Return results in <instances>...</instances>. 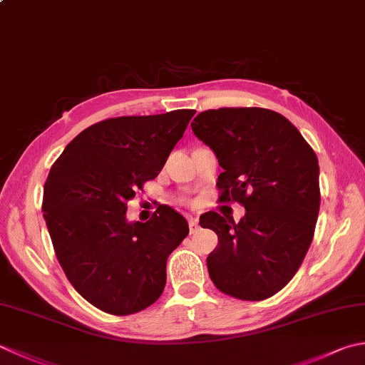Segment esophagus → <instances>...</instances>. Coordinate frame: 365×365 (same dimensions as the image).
<instances>
[{"label": "esophagus", "instance_id": "obj_1", "mask_svg": "<svg viewBox=\"0 0 365 365\" xmlns=\"http://www.w3.org/2000/svg\"><path fill=\"white\" fill-rule=\"evenodd\" d=\"M188 225H190V232L195 234L199 231V223L196 217H188Z\"/></svg>", "mask_w": 365, "mask_h": 365}]
</instances>
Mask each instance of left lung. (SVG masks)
<instances>
[{"label": "left lung", "instance_id": "left-lung-1", "mask_svg": "<svg viewBox=\"0 0 365 365\" xmlns=\"http://www.w3.org/2000/svg\"><path fill=\"white\" fill-rule=\"evenodd\" d=\"M215 153L220 201L245 215L204 213L218 245L207 256L215 287L242 301H262L287 287L305 258L319 212V166L312 147L282 113L261 107H221L191 123Z\"/></svg>", "mask_w": 365, "mask_h": 365}]
</instances>
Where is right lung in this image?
Segmentation results:
<instances>
[{
  "label": "right lung",
  "mask_w": 365,
  "mask_h": 365,
  "mask_svg": "<svg viewBox=\"0 0 365 365\" xmlns=\"http://www.w3.org/2000/svg\"><path fill=\"white\" fill-rule=\"evenodd\" d=\"M196 110L99 121L69 142L50 169L42 212L56 258L83 299L112 315L152 305L166 287V262L188 223L160 205L145 223L126 202L155 178Z\"/></svg>",
  "instance_id": "obj_1"
}]
</instances>
